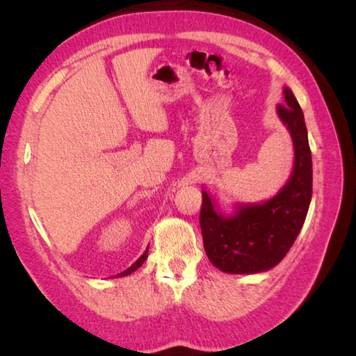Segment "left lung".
<instances>
[{
	"instance_id": "1",
	"label": "left lung",
	"mask_w": 356,
	"mask_h": 356,
	"mask_svg": "<svg viewBox=\"0 0 356 356\" xmlns=\"http://www.w3.org/2000/svg\"><path fill=\"white\" fill-rule=\"evenodd\" d=\"M286 105L278 116L291 131L295 163L289 182L264 204H248L236 215L216 212L215 202L202 191L200 225L204 250L216 268L225 273H259L278 265L291 250L308 213L312 196V160L303 111L289 88Z\"/></svg>"
}]
</instances>
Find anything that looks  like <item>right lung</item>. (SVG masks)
I'll use <instances>...</instances> for the list:
<instances>
[{
	"instance_id": "obj_1",
	"label": "right lung",
	"mask_w": 356,
	"mask_h": 356,
	"mask_svg": "<svg viewBox=\"0 0 356 356\" xmlns=\"http://www.w3.org/2000/svg\"><path fill=\"white\" fill-rule=\"evenodd\" d=\"M147 251H149V248L146 250V251H144V254L140 257V259H138V261L134 264V265H131V267H129L127 270H125V272H122V273H119L118 276H127V275H130L131 272H135V270L136 268H140L141 267V265H143V262L144 261H146V259H147Z\"/></svg>"
}]
</instances>
